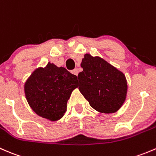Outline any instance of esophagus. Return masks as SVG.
Segmentation results:
<instances>
[{
    "instance_id": "1",
    "label": "esophagus",
    "mask_w": 156,
    "mask_h": 156,
    "mask_svg": "<svg viewBox=\"0 0 156 156\" xmlns=\"http://www.w3.org/2000/svg\"><path fill=\"white\" fill-rule=\"evenodd\" d=\"M71 73H73V74H74V75H76V76H77L79 72H78L77 69H74V70H71Z\"/></svg>"
}]
</instances>
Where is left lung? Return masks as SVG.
Returning <instances> with one entry per match:
<instances>
[{
  "label": "left lung",
  "instance_id": "1",
  "mask_svg": "<svg viewBox=\"0 0 156 156\" xmlns=\"http://www.w3.org/2000/svg\"><path fill=\"white\" fill-rule=\"evenodd\" d=\"M78 74L80 92L91 107L101 113L117 112L124 102L127 84L125 76L99 57L85 55Z\"/></svg>",
  "mask_w": 156,
  "mask_h": 156
}]
</instances>
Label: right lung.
Masks as SVG:
<instances>
[{"mask_svg": "<svg viewBox=\"0 0 156 156\" xmlns=\"http://www.w3.org/2000/svg\"><path fill=\"white\" fill-rule=\"evenodd\" d=\"M77 76L64 67L48 63L32 73L25 83L26 99L32 110L51 121L61 119L65 113L72 91L77 87Z\"/></svg>", "mask_w": 156, "mask_h": 156, "instance_id": "right-lung-1", "label": "right lung"}]
</instances>
